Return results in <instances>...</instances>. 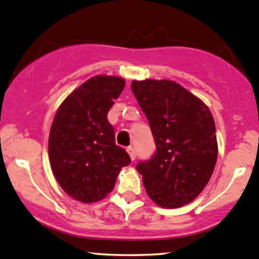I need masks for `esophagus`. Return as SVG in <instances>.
Returning a JSON list of instances; mask_svg holds the SVG:
<instances>
[{
    "instance_id": "1",
    "label": "esophagus",
    "mask_w": 259,
    "mask_h": 259,
    "mask_svg": "<svg viewBox=\"0 0 259 259\" xmlns=\"http://www.w3.org/2000/svg\"><path fill=\"white\" fill-rule=\"evenodd\" d=\"M127 153L130 154L131 160L136 159V151H135V148H133V147H128V148H127Z\"/></svg>"
}]
</instances>
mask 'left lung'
I'll return each instance as SVG.
<instances>
[{"label":"left lung","mask_w":259,"mask_h":259,"mask_svg":"<svg viewBox=\"0 0 259 259\" xmlns=\"http://www.w3.org/2000/svg\"><path fill=\"white\" fill-rule=\"evenodd\" d=\"M132 93L155 141L154 157L137 165L158 206L182 207L207 185L218 160L216 127L199 97L171 80H133Z\"/></svg>","instance_id":"obj_1"}]
</instances>
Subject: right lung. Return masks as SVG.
Segmentation results:
<instances>
[{
  "label": "right lung",
  "instance_id": "obj_1",
  "mask_svg": "<svg viewBox=\"0 0 259 259\" xmlns=\"http://www.w3.org/2000/svg\"><path fill=\"white\" fill-rule=\"evenodd\" d=\"M123 77L95 75L60 104L49 132L48 154L55 179L69 196L91 204L112 191L130 155L116 146L107 113L121 95Z\"/></svg>",
  "mask_w": 259,
  "mask_h": 259
}]
</instances>
